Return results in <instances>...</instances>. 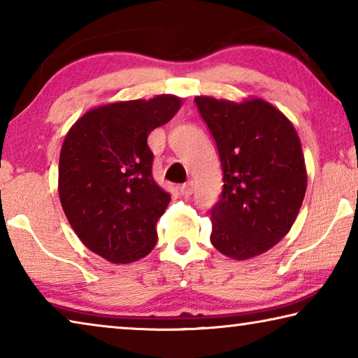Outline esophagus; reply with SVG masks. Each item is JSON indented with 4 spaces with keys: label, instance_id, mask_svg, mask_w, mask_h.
<instances>
[{
    "label": "esophagus",
    "instance_id": "34e87169",
    "mask_svg": "<svg viewBox=\"0 0 358 358\" xmlns=\"http://www.w3.org/2000/svg\"><path fill=\"white\" fill-rule=\"evenodd\" d=\"M192 191H194L192 181H187V183L180 186V194H181V196H185V197H189L191 194H192Z\"/></svg>",
    "mask_w": 358,
    "mask_h": 358
}]
</instances>
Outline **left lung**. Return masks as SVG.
<instances>
[{"label":"left lung","mask_w":358,"mask_h":358,"mask_svg":"<svg viewBox=\"0 0 358 358\" xmlns=\"http://www.w3.org/2000/svg\"><path fill=\"white\" fill-rule=\"evenodd\" d=\"M194 101L222 166V192L210 210L211 243L237 260L259 256L284 238L303 203L306 169L300 138L264 99Z\"/></svg>","instance_id":"8db88e82"}]
</instances>
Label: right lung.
Masks as SVG:
<instances>
[{
  "label": "right lung",
  "mask_w": 358,
  "mask_h": 358,
  "mask_svg": "<svg viewBox=\"0 0 358 358\" xmlns=\"http://www.w3.org/2000/svg\"><path fill=\"white\" fill-rule=\"evenodd\" d=\"M181 99L161 94L92 108L69 129L58 167L64 215L90 251L112 264L147 256L171 194L151 173L150 132L172 120Z\"/></svg>",
  "instance_id": "add662e5"
}]
</instances>
